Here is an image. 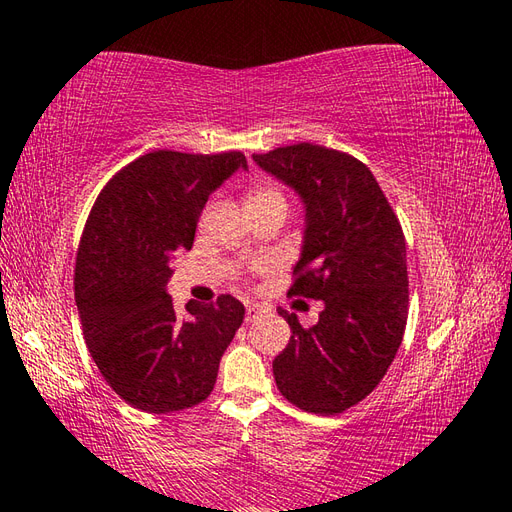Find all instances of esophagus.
I'll use <instances>...</instances> for the list:
<instances>
[{
  "mask_svg": "<svg viewBox=\"0 0 512 512\" xmlns=\"http://www.w3.org/2000/svg\"><path fill=\"white\" fill-rule=\"evenodd\" d=\"M262 312L264 306H259V303H246V321H255Z\"/></svg>",
  "mask_w": 512,
  "mask_h": 512,
  "instance_id": "1",
  "label": "esophagus"
}]
</instances>
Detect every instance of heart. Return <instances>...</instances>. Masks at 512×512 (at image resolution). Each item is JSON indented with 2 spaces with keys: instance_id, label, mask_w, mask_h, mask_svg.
<instances>
[{
  "instance_id": "heart-1",
  "label": "heart",
  "mask_w": 512,
  "mask_h": 512,
  "mask_svg": "<svg viewBox=\"0 0 512 512\" xmlns=\"http://www.w3.org/2000/svg\"><path fill=\"white\" fill-rule=\"evenodd\" d=\"M259 202H286V198L275 187H255L248 193L246 204H259Z\"/></svg>"
}]
</instances>
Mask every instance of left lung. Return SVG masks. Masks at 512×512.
<instances>
[{"label": "left lung", "instance_id": "1", "mask_svg": "<svg viewBox=\"0 0 512 512\" xmlns=\"http://www.w3.org/2000/svg\"><path fill=\"white\" fill-rule=\"evenodd\" d=\"M253 160L306 206L301 257L288 295L323 301L317 325L279 308L292 336L273 361L292 405L334 416L372 394L396 358L407 325V248L374 173L345 151L312 143Z\"/></svg>", "mask_w": 512, "mask_h": 512}]
</instances>
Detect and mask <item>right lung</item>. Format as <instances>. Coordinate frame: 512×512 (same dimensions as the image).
I'll return each mask as SVG.
<instances>
[{
  "instance_id": "right-lung-1",
  "label": "right lung",
  "mask_w": 512,
  "mask_h": 512,
  "mask_svg": "<svg viewBox=\"0 0 512 512\" xmlns=\"http://www.w3.org/2000/svg\"><path fill=\"white\" fill-rule=\"evenodd\" d=\"M242 151L158 149L105 184L83 228L74 299L96 367L127 405L147 413L189 409L209 398L224 350L244 321L231 295L173 308L171 259L191 250L209 195L246 169Z\"/></svg>"
}]
</instances>
